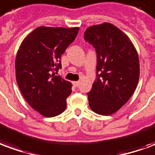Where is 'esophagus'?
Masks as SVG:
<instances>
[{"instance_id": "obj_1", "label": "esophagus", "mask_w": 155, "mask_h": 155, "mask_svg": "<svg viewBox=\"0 0 155 155\" xmlns=\"http://www.w3.org/2000/svg\"><path fill=\"white\" fill-rule=\"evenodd\" d=\"M72 84H73L74 86L78 87L79 86V84H80V82H79V81H74V82H72Z\"/></svg>"}]
</instances>
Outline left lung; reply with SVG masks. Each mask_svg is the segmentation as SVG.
Returning a JSON list of instances; mask_svg holds the SVG:
<instances>
[{
    "label": "left lung",
    "mask_w": 155,
    "mask_h": 155,
    "mask_svg": "<svg viewBox=\"0 0 155 155\" xmlns=\"http://www.w3.org/2000/svg\"><path fill=\"white\" fill-rule=\"evenodd\" d=\"M84 38L97 54L96 80L87 94L89 107L98 114L111 115L136 90L140 76L137 51L129 38L109 23L89 27Z\"/></svg>",
    "instance_id": "obj_1"
}]
</instances>
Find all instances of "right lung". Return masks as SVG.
Masks as SVG:
<instances>
[{
    "instance_id": "1",
    "label": "right lung",
    "mask_w": 155,
    "mask_h": 155,
    "mask_svg": "<svg viewBox=\"0 0 155 155\" xmlns=\"http://www.w3.org/2000/svg\"><path fill=\"white\" fill-rule=\"evenodd\" d=\"M79 28L38 27L26 37L15 59L18 86L25 100L47 117L63 113L71 84L56 75L61 57L77 36Z\"/></svg>"
}]
</instances>
